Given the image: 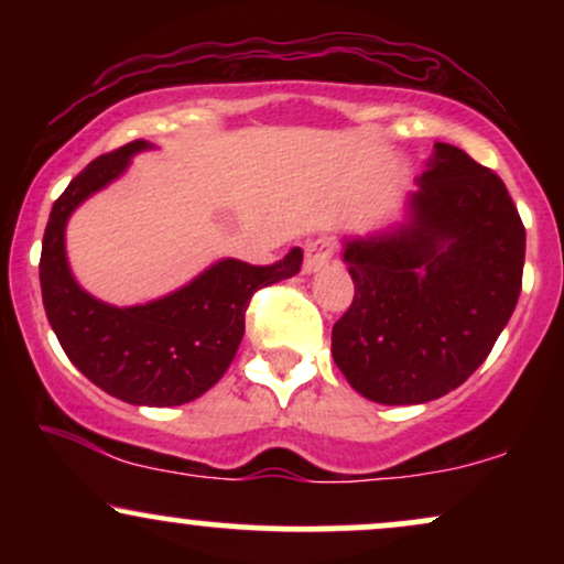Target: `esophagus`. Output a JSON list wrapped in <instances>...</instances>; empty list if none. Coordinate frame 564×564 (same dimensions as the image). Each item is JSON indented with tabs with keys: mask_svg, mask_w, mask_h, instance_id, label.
<instances>
[{
	"mask_svg": "<svg viewBox=\"0 0 564 564\" xmlns=\"http://www.w3.org/2000/svg\"><path fill=\"white\" fill-rule=\"evenodd\" d=\"M336 254V241L334 238H315L304 246V273H318L321 268H326Z\"/></svg>",
	"mask_w": 564,
	"mask_h": 564,
	"instance_id": "34e87169",
	"label": "esophagus"
}]
</instances>
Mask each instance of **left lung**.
Returning <instances> with one entry per match:
<instances>
[{
	"mask_svg": "<svg viewBox=\"0 0 564 564\" xmlns=\"http://www.w3.org/2000/svg\"><path fill=\"white\" fill-rule=\"evenodd\" d=\"M345 262L355 296L334 323V364L373 403L416 405L490 355L522 289L525 225L496 172L437 142L411 223L347 241Z\"/></svg>",
	"mask_w": 564,
	"mask_h": 564,
	"instance_id": "left-lung-1",
	"label": "left lung"
}]
</instances>
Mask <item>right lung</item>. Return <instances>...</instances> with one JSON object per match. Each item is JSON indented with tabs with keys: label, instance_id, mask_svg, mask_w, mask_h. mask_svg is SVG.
Returning a JSON list of instances; mask_svg holds the SVG:
<instances>
[{
	"label": "right lung",
	"instance_id": "add662e5",
	"mask_svg": "<svg viewBox=\"0 0 564 564\" xmlns=\"http://www.w3.org/2000/svg\"><path fill=\"white\" fill-rule=\"evenodd\" d=\"M145 140L102 153L53 204L42 238V302L68 360L93 384L132 405H183L215 387L243 339L254 291L300 273L302 251L273 264L223 260L174 294L140 307L97 302L70 275L63 232L84 198L127 170Z\"/></svg>",
	"mask_w": 564,
	"mask_h": 564
}]
</instances>
